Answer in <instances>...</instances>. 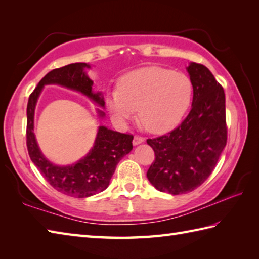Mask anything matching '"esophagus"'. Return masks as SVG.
<instances>
[{"mask_svg": "<svg viewBox=\"0 0 259 259\" xmlns=\"http://www.w3.org/2000/svg\"><path fill=\"white\" fill-rule=\"evenodd\" d=\"M142 142H145V139L142 138V137H139V136H135L134 141H133L134 146H138V145L142 144Z\"/></svg>", "mask_w": 259, "mask_h": 259, "instance_id": "1", "label": "esophagus"}]
</instances>
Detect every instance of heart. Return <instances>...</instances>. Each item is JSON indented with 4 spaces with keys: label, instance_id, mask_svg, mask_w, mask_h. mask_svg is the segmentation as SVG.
<instances>
[{
    "label": "heart",
    "instance_id": "b5f03b06",
    "mask_svg": "<svg viewBox=\"0 0 259 259\" xmlns=\"http://www.w3.org/2000/svg\"><path fill=\"white\" fill-rule=\"evenodd\" d=\"M192 83L188 75L160 67L136 69L119 80L118 89L106 97L109 113L120 124L134 118L152 134H164L176 128L188 110Z\"/></svg>",
    "mask_w": 259,
    "mask_h": 259
}]
</instances>
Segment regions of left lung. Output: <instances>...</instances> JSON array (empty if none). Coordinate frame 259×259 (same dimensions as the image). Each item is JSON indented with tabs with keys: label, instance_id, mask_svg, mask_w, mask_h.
<instances>
[{
	"label": "left lung",
	"instance_id": "1",
	"mask_svg": "<svg viewBox=\"0 0 259 259\" xmlns=\"http://www.w3.org/2000/svg\"><path fill=\"white\" fill-rule=\"evenodd\" d=\"M187 72L194 90L189 114L171 133L147 140L156 156L148 180L157 190L171 195L199 187L216 167L227 142L223 87L202 64L190 62Z\"/></svg>",
	"mask_w": 259,
	"mask_h": 259
}]
</instances>
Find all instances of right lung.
<instances>
[{"label":"right lung","instance_id":"right-lung-1","mask_svg":"<svg viewBox=\"0 0 259 259\" xmlns=\"http://www.w3.org/2000/svg\"><path fill=\"white\" fill-rule=\"evenodd\" d=\"M89 63L76 62L50 71L38 82L31 93L26 108V146L32 162L54 189L75 198H87L108 188L118 162L133 150L134 136L120 134L100 124L89 152L80 160L71 164H56L43 155L34 134V114L38 98L43 88L57 84L85 96L90 101L104 109V98L101 91H93V81L88 75ZM99 120L106 113L96 109Z\"/></svg>","mask_w":259,"mask_h":259}]
</instances>
